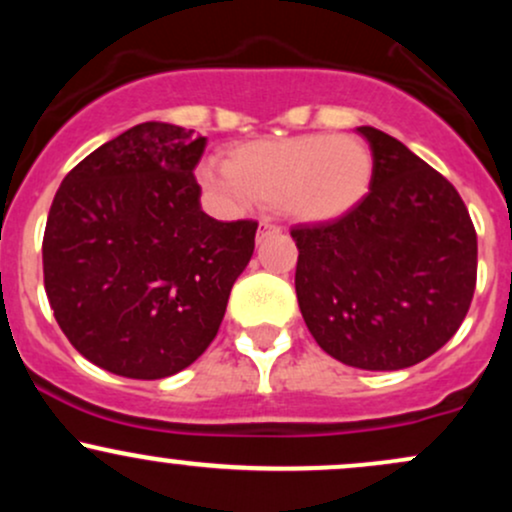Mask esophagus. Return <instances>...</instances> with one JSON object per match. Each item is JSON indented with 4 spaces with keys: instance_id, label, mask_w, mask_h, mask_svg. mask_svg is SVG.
I'll use <instances>...</instances> for the list:
<instances>
[{
    "instance_id": "esophagus-1",
    "label": "esophagus",
    "mask_w": 512,
    "mask_h": 512,
    "mask_svg": "<svg viewBox=\"0 0 512 512\" xmlns=\"http://www.w3.org/2000/svg\"><path fill=\"white\" fill-rule=\"evenodd\" d=\"M269 231H279V226H276V223H272V221H260V231H257V238H262L264 233H269Z\"/></svg>"
}]
</instances>
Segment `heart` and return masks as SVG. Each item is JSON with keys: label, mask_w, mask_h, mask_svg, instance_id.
Here are the masks:
<instances>
[{"label": "heart", "mask_w": 512, "mask_h": 512, "mask_svg": "<svg viewBox=\"0 0 512 512\" xmlns=\"http://www.w3.org/2000/svg\"><path fill=\"white\" fill-rule=\"evenodd\" d=\"M373 151L354 134H298L236 146L226 166H204L202 182L231 202L276 204L303 223L334 221L368 195Z\"/></svg>", "instance_id": "heart-1"}]
</instances>
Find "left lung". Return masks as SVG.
Instances as JSON below:
<instances>
[{"label": "left lung", "mask_w": 512, "mask_h": 512, "mask_svg": "<svg viewBox=\"0 0 512 512\" xmlns=\"http://www.w3.org/2000/svg\"><path fill=\"white\" fill-rule=\"evenodd\" d=\"M358 132L373 149L370 190L339 219L291 228L296 296L327 354L399 370L460 330L477 286V231L438 170L380 129Z\"/></svg>", "instance_id": "obj_1"}]
</instances>
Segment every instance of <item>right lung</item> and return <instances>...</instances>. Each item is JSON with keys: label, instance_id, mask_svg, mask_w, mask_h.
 <instances>
[{"label": "right lung", "instance_id": "right-lung-1", "mask_svg": "<svg viewBox=\"0 0 512 512\" xmlns=\"http://www.w3.org/2000/svg\"><path fill=\"white\" fill-rule=\"evenodd\" d=\"M207 139L142 122L62 180L43 236L45 293L81 356L115 375L158 380L195 363L219 332L257 221L199 207Z\"/></svg>", "mask_w": 512, "mask_h": 512}]
</instances>
